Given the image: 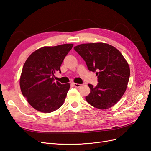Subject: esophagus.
<instances>
[{
    "label": "esophagus",
    "mask_w": 151,
    "mask_h": 151,
    "mask_svg": "<svg viewBox=\"0 0 151 151\" xmlns=\"http://www.w3.org/2000/svg\"><path fill=\"white\" fill-rule=\"evenodd\" d=\"M73 85L75 87H76V88H79V87L81 86V84H78V83H73Z\"/></svg>",
    "instance_id": "1"
}]
</instances>
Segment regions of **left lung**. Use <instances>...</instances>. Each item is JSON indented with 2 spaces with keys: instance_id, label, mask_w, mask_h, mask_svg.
Masks as SVG:
<instances>
[{
  "instance_id": "obj_1",
  "label": "left lung",
  "mask_w": 151,
  "mask_h": 151,
  "mask_svg": "<svg viewBox=\"0 0 151 151\" xmlns=\"http://www.w3.org/2000/svg\"><path fill=\"white\" fill-rule=\"evenodd\" d=\"M74 50L84 59L90 71L96 72L98 83L88 84L90 92L86 96L90 105L106 109L119 101L127 89L130 68L118 49L102 42L76 46Z\"/></svg>"
}]
</instances>
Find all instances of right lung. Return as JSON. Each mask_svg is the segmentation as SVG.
<instances>
[{"mask_svg":"<svg viewBox=\"0 0 151 151\" xmlns=\"http://www.w3.org/2000/svg\"><path fill=\"white\" fill-rule=\"evenodd\" d=\"M73 44L45 46L30 55L23 66L20 87L33 108L44 113L58 110L64 103L70 84L54 81L60 67Z\"/></svg>","mask_w":151,"mask_h":151,"instance_id":"add662e5","label":"right lung"}]
</instances>
